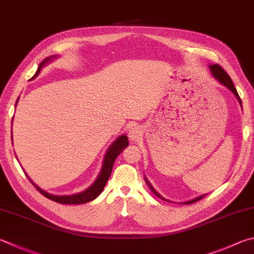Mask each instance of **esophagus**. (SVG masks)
I'll list each match as a JSON object with an SVG mask.
<instances>
[{
  "instance_id": "esophagus-1",
  "label": "esophagus",
  "mask_w": 254,
  "mask_h": 254,
  "mask_svg": "<svg viewBox=\"0 0 254 254\" xmlns=\"http://www.w3.org/2000/svg\"><path fill=\"white\" fill-rule=\"evenodd\" d=\"M142 136V130L140 127L137 126H132L130 127V130H128V137L132 141H137Z\"/></svg>"
}]
</instances>
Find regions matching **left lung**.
Returning <instances> with one entry per match:
<instances>
[{
    "mask_svg": "<svg viewBox=\"0 0 254 254\" xmlns=\"http://www.w3.org/2000/svg\"><path fill=\"white\" fill-rule=\"evenodd\" d=\"M210 67V71H211V73H212V75H213L216 80H218L221 84H223L224 86H227L228 89L232 92V93L236 95V98L238 99V101H239V103L241 104V107H242V101H241V99H240V96H239V94H238V92H237V89H236V86H234V84H233V82H232V80H231V77H230L229 75H228V73L225 72L222 67H221L220 65H218V64H213V65H210L209 66ZM145 179V182H146V184L147 186H149V188L151 189V191L154 193V194L158 196V197H160V199H162V200H164V201H168V200H165L164 197H162L161 196L158 192H156L154 189H153V187L151 186L150 184V182L147 181V179L146 178H144ZM206 194H203V195H200V196H197V197H195V199H193V200H190V201H187V202H183L184 204H191V203H193V202H196V201H199V200H201L202 197H204ZM168 202H170V201H168Z\"/></svg>",
    "mask_w": 254,
    "mask_h": 254,
    "instance_id": "1",
    "label": "left lung"
}]
</instances>
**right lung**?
<instances>
[{"instance_id":"1","label":"right lung","mask_w":254,"mask_h":254,"mask_svg":"<svg viewBox=\"0 0 254 254\" xmlns=\"http://www.w3.org/2000/svg\"><path fill=\"white\" fill-rule=\"evenodd\" d=\"M54 58H57V57H53L52 55V57H49L45 60H43L38 67V71H36V73L34 74V76L32 77V79H34L35 76H38L40 71H41V68H42L45 64L49 63L50 61H52ZM17 101H18V99L16 100V103H17ZM127 144H128L127 136L126 134H123V135H120L118 139L112 143V145H110V147L107 151V153H105L104 160H103V165H102V169H101L99 177L96 178L94 183L92 184L90 188H87L86 190H84L81 193H76V194H72V195H54V194H51V193H48L47 191L42 190V189L36 186L34 182H32V180H30V179L29 180L31 181V183L36 188V190L41 193V194H43L45 197H48V199H50V200L58 202V203H62V204L86 203V202H90L92 200L96 199V197L101 194V192L103 191L105 184H107L110 175H111L115 159H117L118 155L121 153L124 149H126Z\"/></svg>"}]
</instances>
